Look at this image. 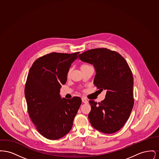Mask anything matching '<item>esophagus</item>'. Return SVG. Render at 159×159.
I'll return each mask as SVG.
<instances>
[{"mask_svg": "<svg viewBox=\"0 0 159 159\" xmlns=\"http://www.w3.org/2000/svg\"><path fill=\"white\" fill-rule=\"evenodd\" d=\"M82 102H83V103H85V104L88 103V99L86 98H84V97L82 98Z\"/></svg>", "mask_w": 159, "mask_h": 159, "instance_id": "34e87169", "label": "esophagus"}]
</instances>
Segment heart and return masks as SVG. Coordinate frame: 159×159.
Returning <instances> with one entry per match:
<instances>
[{"label": "heart", "mask_w": 159, "mask_h": 159, "mask_svg": "<svg viewBox=\"0 0 159 159\" xmlns=\"http://www.w3.org/2000/svg\"><path fill=\"white\" fill-rule=\"evenodd\" d=\"M88 66H89V65H87V64H83V65H82V66H81L80 68H84V67H88ZM70 73V71H69L68 73Z\"/></svg>", "instance_id": "obj_1"}]
</instances>
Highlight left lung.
<instances>
[{"instance_id":"8db88e82","label":"left lung","mask_w":159,"mask_h":159,"mask_svg":"<svg viewBox=\"0 0 159 159\" xmlns=\"http://www.w3.org/2000/svg\"><path fill=\"white\" fill-rule=\"evenodd\" d=\"M96 71L93 84L107 90L106 98L97 104L90 100L88 115L92 126L105 134H113L124 126L134 107V78L126 61L120 54L107 48H96L79 55Z\"/></svg>"}]
</instances>
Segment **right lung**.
<instances>
[{
	"label": "right lung",
	"instance_id": "obj_1",
	"mask_svg": "<svg viewBox=\"0 0 159 159\" xmlns=\"http://www.w3.org/2000/svg\"><path fill=\"white\" fill-rule=\"evenodd\" d=\"M79 52H52L39 58L29 70L24 93L31 120L46 138L55 140L67 134L82 104L80 97L61 98L71 63Z\"/></svg>",
	"mask_w": 159,
	"mask_h": 159
}]
</instances>
